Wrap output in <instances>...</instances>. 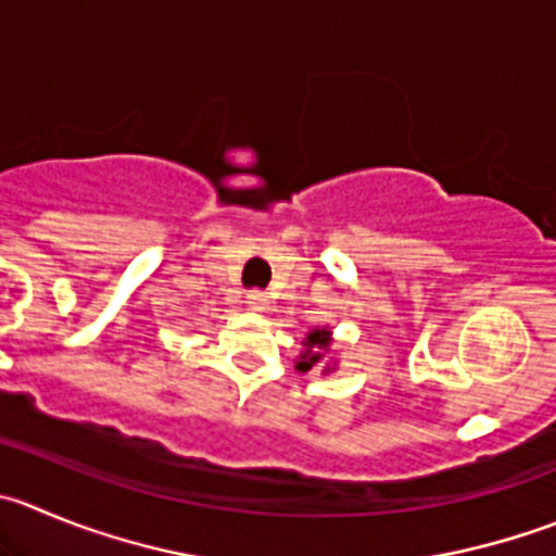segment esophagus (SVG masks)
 <instances>
[{
	"label": "esophagus",
	"instance_id": "1",
	"mask_svg": "<svg viewBox=\"0 0 556 556\" xmlns=\"http://www.w3.org/2000/svg\"><path fill=\"white\" fill-rule=\"evenodd\" d=\"M245 303L251 305L253 311H264V308H267L269 298H267V292H258V289H253V292H248Z\"/></svg>",
	"mask_w": 556,
	"mask_h": 556
}]
</instances>
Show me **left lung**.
<instances>
[{
    "label": "left lung",
    "instance_id": "obj_1",
    "mask_svg": "<svg viewBox=\"0 0 556 556\" xmlns=\"http://www.w3.org/2000/svg\"><path fill=\"white\" fill-rule=\"evenodd\" d=\"M330 330L327 327H314V330L308 332V338L303 341L305 352L300 354V361H298V371H311L314 366H319L321 361H325V354L330 352Z\"/></svg>",
    "mask_w": 556,
    "mask_h": 556
}]
</instances>
